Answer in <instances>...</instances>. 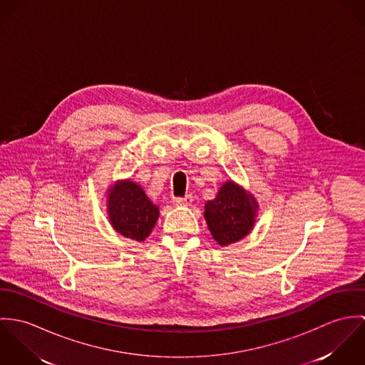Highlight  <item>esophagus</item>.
Segmentation results:
<instances>
[{
	"mask_svg": "<svg viewBox=\"0 0 365 365\" xmlns=\"http://www.w3.org/2000/svg\"><path fill=\"white\" fill-rule=\"evenodd\" d=\"M173 204L175 207H190L192 204V197L191 195H185L182 198H174Z\"/></svg>",
	"mask_w": 365,
	"mask_h": 365,
	"instance_id": "obj_1",
	"label": "esophagus"
}]
</instances>
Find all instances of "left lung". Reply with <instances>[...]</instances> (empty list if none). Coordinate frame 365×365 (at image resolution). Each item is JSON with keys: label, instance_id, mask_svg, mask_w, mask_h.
I'll return each instance as SVG.
<instances>
[{"label": "left lung", "instance_id": "left-lung-1", "mask_svg": "<svg viewBox=\"0 0 365 365\" xmlns=\"http://www.w3.org/2000/svg\"><path fill=\"white\" fill-rule=\"evenodd\" d=\"M259 202L237 182L227 180L216 197L205 202L204 217L209 232L222 247L245 239L256 225Z\"/></svg>", "mask_w": 365, "mask_h": 365}]
</instances>
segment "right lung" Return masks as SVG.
<instances>
[{
    "instance_id": "1",
    "label": "right lung",
    "mask_w": 365,
    "mask_h": 365,
    "mask_svg": "<svg viewBox=\"0 0 365 365\" xmlns=\"http://www.w3.org/2000/svg\"><path fill=\"white\" fill-rule=\"evenodd\" d=\"M106 213L113 230L126 239L143 242L152 233L160 210L143 188L126 178L106 190Z\"/></svg>"
}]
</instances>
